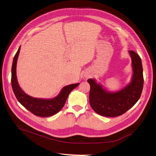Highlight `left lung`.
Instances as JSON below:
<instances>
[{
	"label": "left lung",
	"mask_w": 156,
	"mask_h": 156,
	"mask_svg": "<svg viewBox=\"0 0 156 156\" xmlns=\"http://www.w3.org/2000/svg\"><path fill=\"white\" fill-rule=\"evenodd\" d=\"M133 74L131 84L117 92H107L93 79L87 80L90 86L89 102L92 108L100 115L118 117L130 109L140 99L144 87L143 67L137 53L129 51Z\"/></svg>",
	"instance_id": "1"
}]
</instances>
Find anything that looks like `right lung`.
Here are the masks:
<instances>
[{"label":"right lung","mask_w":156,"mask_h":156,"mask_svg":"<svg viewBox=\"0 0 156 156\" xmlns=\"http://www.w3.org/2000/svg\"><path fill=\"white\" fill-rule=\"evenodd\" d=\"M20 47L13 59L11 69V85L12 90L18 101L25 108L39 117H50L57 113L64 107L66 99L70 92L79 85V83L70 84L62 88L60 93L57 97L52 99H39L33 98L25 94L20 88L16 80V66L18 56L20 51Z\"/></svg>","instance_id":"add662e5"}]
</instances>
